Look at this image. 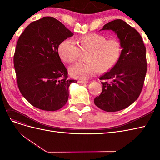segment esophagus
Masks as SVG:
<instances>
[{"label":"esophagus","instance_id":"1","mask_svg":"<svg viewBox=\"0 0 160 160\" xmlns=\"http://www.w3.org/2000/svg\"><path fill=\"white\" fill-rule=\"evenodd\" d=\"M78 83L81 84H87L88 83V81H78Z\"/></svg>","mask_w":160,"mask_h":160}]
</instances>
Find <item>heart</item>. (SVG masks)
<instances>
[{"label":"heart","mask_w":160,"mask_h":160,"mask_svg":"<svg viewBox=\"0 0 160 160\" xmlns=\"http://www.w3.org/2000/svg\"><path fill=\"white\" fill-rule=\"evenodd\" d=\"M81 51H88L85 59L88 62H77L71 65L69 73L75 79L87 80L95 76L101 71L105 72L117 63L122 52L119 41L115 38L106 39L98 33H91L79 38ZM61 59L67 62L75 61L81 51L72 38L62 41L58 47Z\"/></svg>","instance_id":"heart-1"}]
</instances>
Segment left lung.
<instances>
[{"label": "left lung", "mask_w": 160, "mask_h": 160, "mask_svg": "<svg viewBox=\"0 0 160 160\" xmlns=\"http://www.w3.org/2000/svg\"><path fill=\"white\" fill-rule=\"evenodd\" d=\"M102 30L112 31L119 39L122 52L112 69L99 77L103 90L94 103L99 108L113 112L126 108L142 90L147 71L146 47L139 33L121 19L111 21Z\"/></svg>", "instance_id": "1"}]
</instances>
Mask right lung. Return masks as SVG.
Returning a JSON list of instances; mask_svg holds the SVG:
<instances>
[{
	"mask_svg": "<svg viewBox=\"0 0 160 160\" xmlns=\"http://www.w3.org/2000/svg\"><path fill=\"white\" fill-rule=\"evenodd\" d=\"M73 35L55 18L45 17L31 22L19 37L14 55L18 87L34 107L56 111L66 104L69 86L77 81L67 79L58 47Z\"/></svg>",
	"mask_w": 160,
	"mask_h": 160,
	"instance_id": "obj_1",
	"label": "right lung"
}]
</instances>
